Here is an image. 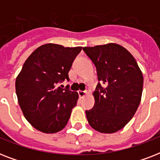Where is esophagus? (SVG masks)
<instances>
[{
	"label": "esophagus",
	"mask_w": 160,
	"mask_h": 160,
	"mask_svg": "<svg viewBox=\"0 0 160 160\" xmlns=\"http://www.w3.org/2000/svg\"><path fill=\"white\" fill-rule=\"evenodd\" d=\"M78 94H79V96H80V98H83L84 96H85V95H87L88 92L86 90H79V91H78Z\"/></svg>",
	"instance_id": "34e87169"
}]
</instances>
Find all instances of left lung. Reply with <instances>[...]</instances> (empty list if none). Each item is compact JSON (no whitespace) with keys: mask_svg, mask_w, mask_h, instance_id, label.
<instances>
[{"mask_svg":"<svg viewBox=\"0 0 160 160\" xmlns=\"http://www.w3.org/2000/svg\"><path fill=\"white\" fill-rule=\"evenodd\" d=\"M83 51L95 64L100 81L93 93L95 105L85 111L88 122L100 133L119 131L133 118L141 100V70L134 56L118 44L84 47Z\"/></svg>","mask_w":160,"mask_h":160,"instance_id":"obj_1","label":"left lung"}]
</instances>
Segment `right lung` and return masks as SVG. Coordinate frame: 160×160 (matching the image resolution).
Instances as JSON below:
<instances>
[{
	"mask_svg": "<svg viewBox=\"0 0 160 160\" xmlns=\"http://www.w3.org/2000/svg\"><path fill=\"white\" fill-rule=\"evenodd\" d=\"M81 49L43 45L27 58L16 77L19 105L27 121L39 131L53 134L68 123L79 95L58 85L70 80L68 73Z\"/></svg>",
	"mask_w": 160,
	"mask_h": 160,
	"instance_id": "right-lung-1",
	"label": "right lung"
}]
</instances>
